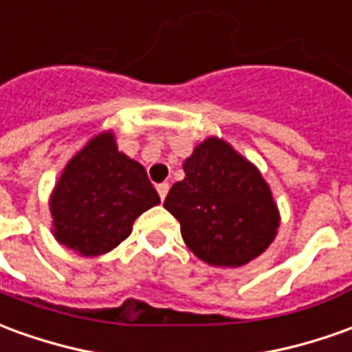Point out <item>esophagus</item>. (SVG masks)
Returning <instances> with one entry per match:
<instances>
[{
    "instance_id": "esophagus-1",
    "label": "esophagus",
    "mask_w": 352,
    "mask_h": 352,
    "mask_svg": "<svg viewBox=\"0 0 352 352\" xmlns=\"http://www.w3.org/2000/svg\"><path fill=\"white\" fill-rule=\"evenodd\" d=\"M156 190H158L160 198H162V200H166V196H168V190H169V184L168 183H160L158 186H156Z\"/></svg>"
}]
</instances>
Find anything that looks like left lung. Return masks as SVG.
I'll use <instances>...</instances> for the list:
<instances>
[{
  "label": "left lung",
  "instance_id": "8db88e82",
  "mask_svg": "<svg viewBox=\"0 0 352 352\" xmlns=\"http://www.w3.org/2000/svg\"><path fill=\"white\" fill-rule=\"evenodd\" d=\"M164 208L179 221L190 252L211 267L236 269L267 252L280 211L261 171L232 144L208 137L183 162Z\"/></svg>",
  "mask_w": 352,
  "mask_h": 352
}]
</instances>
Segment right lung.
Here are the masks:
<instances>
[{"instance_id":"1","label":"right lung","mask_w":352,"mask_h":352,"mask_svg":"<svg viewBox=\"0 0 352 352\" xmlns=\"http://www.w3.org/2000/svg\"><path fill=\"white\" fill-rule=\"evenodd\" d=\"M160 204L139 162L118 151L112 131L95 135L63 169L49 198L58 244L82 257L112 252L133 230L135 219Z\"/></svg>"}]
</instances>
